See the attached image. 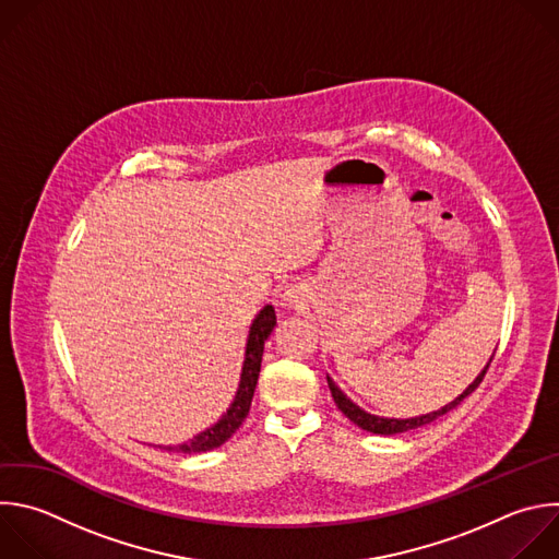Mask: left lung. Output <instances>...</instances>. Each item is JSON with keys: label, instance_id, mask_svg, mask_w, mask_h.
Listing matches in <instances>:
<instances>
[{"label": "left lung", "instance_id": "obj_1", "mask_svg": "<svg viewBox=\"0 0 559 559\" xmlns=\"http://www.w3.org/2000/svg\"><path fill=\"white\" fill-rule=\"evenodd\" d=\"M491 359H493V355L489 357V361H487V366L483 368V373L463 391V395H459L454 402H450L448 406H443L441 411H437V413H430V415H421V417H413V419H384V417H378V415H368V413H364L359 406H355L337 386H335V382L331 380V378H326V382H329V391H331V395H333V402H335V406L355 424V426H359L361 430H366V432H373V435H397V432H406V430H413V428H419V426H426V424H430V421H435L437 417H441V415H445V413H450L452 408H456L467 395H472L476 389H478V384L483 382V378H485V373H487V368H489V364H491Z\"/></svg>", "mask_w": 559, "mask_h": 559}]
</instances>
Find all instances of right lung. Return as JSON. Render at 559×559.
I'll return each instance as SVG.
<instances>
[{"instance_id": "add662e5", "label": "right lung", "mask_w": 559, "mask_h": 559, "mask_svg": "<svg viewBox=\"0 0 559 559\" xmlns=\"http://www.w3.org/2000/svg\"><path fill=\"white\" fill-rule=\"evenodd\" d=\"M276 326V313L272 305H265L261 309V313L254 318L252 326H250V335H248V344H246V361H243V370H241V382H239V391L235 395V402L230 404L228 413L209 430L200 432L198 437H193L189 443L181 445H166L164 450H177L183 454H200V452H209L215 450L219 445H224L243 424V419L250 413L252 406V397H254V389L259 382V373H261V359H263V346L265 340L270 337V333Z\"/></svg>"}]
</instances>
